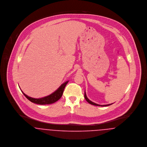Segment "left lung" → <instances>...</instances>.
I'll use <instances>...</instances> for the list:
<instances>
[{"label":"left lung","instance_id":"1","mask_svg":"<svg viewBox=\"0 0 147 147\" xmlns=\"http://www.w3.org/2000/svg\"><path fill=\"white\" fill-rule=\"evenodd\" d=\"M84 97H85V99L86 100V101L88 102V103H89L90 104H91V105H94V106H109V105H111V104H108V105H98V104H96V103H94V102H93L92 101H91L90 100H89L88 98H87V97H86V93H85H85H84Z\"/></svg>","mask_w":147,"mask_h":147}]
</instances>
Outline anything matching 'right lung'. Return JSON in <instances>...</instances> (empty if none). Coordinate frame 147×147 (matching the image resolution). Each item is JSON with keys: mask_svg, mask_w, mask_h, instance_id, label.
I'll return each mask as SVG.
<instances>
[{"mask_svg": "<svg viewBox=\"0 0 147 147\" xmlns=\"http://www.w3.org/2000/svg\"><path fill=\"white\" fill-rule=\"evenodd\" d=\"M68 82L69 81H67L65 83H64L63 84H62L57 90H56L54 92H53L51 94H50L47 96L42 97V98H34L29 97L26 94H25L24 93H23L22 91H21V92H22L24 95L26 97V98L27 99H28L32 102H33V103L37 104H40V105L51 104H53V103L57 102L61 98V97L62 96V94H63L64 88L67 84L68 83Z\"/></svg>", "mask_w": 147, "mask_h": 147, "instance_id": "right-lung-1", "label": "right lung"}]
</instances>
